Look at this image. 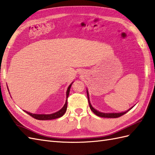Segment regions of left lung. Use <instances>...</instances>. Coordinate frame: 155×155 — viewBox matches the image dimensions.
Segmentation results:
<instances>
[{
  "mask_svg": "<svg viewBox=\"0 0 155 155\" xmlns=\"http://www.w3.org/2000/svg\"><path fill=\"white\" fill-rule=\"evenodd\" d=\"M87 99H88V102H89V107H90L91 111L94 112L96 115H97L99 117H105V118H117V117H121V116H122L123 115H125V113H127V112L129 111L130 109H131V108H130V109H129L128 111H127L122 112V113H101V112L97 111V110H95L91 106L90 102H89V95H88L87 91Z\"/></svg>",
  "mask_w": 155,
  "mask_h": 155,
  "instance_id": "obj_1",
  "label": "left lung"
}]
</instances>
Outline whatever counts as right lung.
<instances>
[{
	"label": "right lung",
	"mask_w": 155,
	"mask_h": 155,
	"mask_svg": "<svg viewBox=\"0 0 155 155\" xmlns=\"http://www.w3.org/2000/svg\"><path fill=\"white\" fill-rule=\"evenodd\" d=\"M71 86V84L69 85V87L68 88V90L66 92V97L68 99L69 94H70V87ZM67 105H68V100L66 99V101L65 103V105L64 107L61 108L60 111H58L56 113H54L53 114H50V115H38V114H32V113H30L25 111L27 114H28L31 117H32L33 118L38 119V120H51V119H57L59 118L60 117L63 116L64 115V113H66V109H67Z\"/></svg>",
	"instance_id": "right-lung-1"
}]
</instances>
